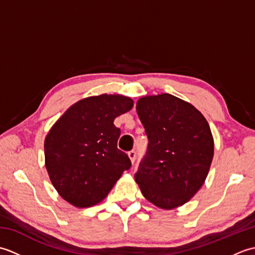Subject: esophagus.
<instances>
[{
    "label": "esophagus",
    "mask_w": 255,
    "mask_h": 255,
    "mask_svg": "<svg viewBox=\"0 0 255 255\" xmlns=\"http://www.w3.org/2000/svg\"><path fill=\"white\" fill-rule=\"evenodd\" d=\"M128 156H129V159H130V161L133 163L134 160H136V156H137L136 151H134V150L129 151V152H128Z\"/></svg>",
    "instance_id": "1"
}]
</instances>
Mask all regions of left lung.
Returning <instances> with one entry per match:
<instances>
[{
  "label": "left lung",
  "mask_w": 255,
  "mask_h": 255,
  "mask_svg": "<svg viewBox=\"0 0 255 255\" xmlns=\"http://www.w3.org/2000/svg\"><path fill=\"white\" fill-rule=\"evenodd\" d=\"M136 110L149 143L134 180L156 207L176 208L208 175L214 158L209 125L192 104L167 93L141 97Z\"/></svg>",
  "instance_id": "obj_1"
}]
</instances>
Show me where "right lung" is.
Instances as JSON below:
<instances>
[{
	"mask_svg": "<svg viewBox=\"0 0 255 255\" xmlns=\"http://www.w3.org/2000/svg\"><path fill=\"white\" fill-rule=\"evenodd\" d=\"M133 101L123 95L91 96L75 103L58 119L45 139V164L59 195L78 208L104 199L123 172L128 155L117 148L121 129L115 118Z\"/></svg>",
	"mask_w": 255,
	"mask_h": 255,
	"instance_id": "right-lung-1",
	"label": "right lung"
}]
</instances>
